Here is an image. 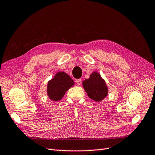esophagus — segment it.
Returning <instances> with one entry per match:
<instances>
[{"mask_svg": "<svg viewBox=\"0 0 155 155\" xmlns=\"http://www.w3.org/2000/svg\"><path fill=\"white\" fill-rule=\"evenodd\" d=\"M76 83L78 86L81 85L82 83V79H77V80H76Z\"/></svg>", "mask_w": 155, "mask_h": 155, "instance_id": "esophagus-1", "label": "esophagus"}]
</instances>
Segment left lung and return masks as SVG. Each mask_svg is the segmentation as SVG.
I'll return each instance as SVG.
<instances>
[{
	"instance_id": "1",
	"label": "left lung",
	"mask_w": 155,
	"mask_h": 155,
	"mask_svg": "<svg viewBox=\"0 0 155 155\" xmlns=\"http://www.w3.org/2000/svg\"><path fill=\"white\" fill-rule=\"evenodd\" d=\"M82 85L88 97L96 102H100L108 94V87L105 81L97 72L91 73L89 78L82 82Z\"/></svg>"
}]
</instances>
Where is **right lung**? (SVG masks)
Returning <instances> with one entry per match:
<instances>
[{"label": "right lung", "instance_id": "1", "mask_svg": "<svg viewBox=\"0 0 155 155\" xmlns=\"http://www.w3.org/2000/svg\"><path fill=\"white\" fill-rule=\"evenodd\" d=\"M74 84L73 79L68 74L64 72H58L48 82L47 95L52 101H60L65 92Z\"/></svg>", "mask_w": 155, "mask_h": 155}]
</instances>
